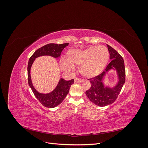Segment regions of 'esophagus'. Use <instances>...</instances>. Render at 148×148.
<instances>
[{"label": "esophagus", "mask_w": 148, "mask_h": 148, "mask_svg": "<svg viewBox=\"0 0 148 148\" xmlns=\"http://www.w3.org/2000/svg\"><path fill=\"white\" fill-rule=\"evenodd\" d=\"M83 79H79V78H75V83H82L83 82Z\"/></svg>", "instance_id": "1"}]
</instances>
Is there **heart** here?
Masks as SVG:
<instances>
[{"mask_svg": "<svg viewBox=\"0 0 148 148\" xmlns=\"http://www.w3.org/2000/svg\"><path fill=\"white\" fill-rule=\"evenodd\" d=\"M67 61L62 59L60 65L62 70L71 71L75 66H80L79 71L84 77L93 78L104 70L108 62L109 53L103 46H92L84 50H70L67 52Z\"/></svg>", "mask_w": 148, "mask_h": 148, "instance_id": "obj_1", "label": "heart"}]
</instances>
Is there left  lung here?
<instances>
[{
    "instance_id": "obj_1",
    "label": "left lung",
    "mask_w": 148,
    "mask_h": 148,
    "mask_svg": "<svg viewBox=\"0 0 148 148\" xmlns=\"http://www.w3.org/2000/svg\"><path fill=\"white\" fill-rule=\"evenodd\" d=\"M111 60L105 71L95 77L88 79L91 84V88L86 91V95L94 104L101 107L110 105L116 100L125 82V69L122 57L110 46L107 45ZM111 69L116 71L118 83L113 87L106 86L103 83L105 76Z\"/></svg>"
}]
</instances>
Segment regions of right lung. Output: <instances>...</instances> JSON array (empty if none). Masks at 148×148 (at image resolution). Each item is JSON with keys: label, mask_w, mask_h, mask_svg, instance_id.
Segmentation results:
<instances>
[{"label": "right lung", "mask_w": 148, "mask_h": 148, "mask_svg": "<svg viewBox=\"0 0 148 148\" xmlns=\"http://www.w3.org/2000/svg\"><path fill=\"white\" fill-rule=\"evenodd\" d=\"M69 45V43L62 44H48L41 47L36 51L29 58L28 64V84L32 89L35 97L37 98L41 104L48 108H53L59 106L68 95L70 86L74 83V79L69 81H66L63 78H60L56 88L47 94L39 92L36 89L31 82L30 70L36 58L43 56H49L58 59L64 49Z\"/></svg>", "instance_id": "1"}]
</instances>
